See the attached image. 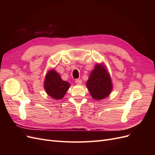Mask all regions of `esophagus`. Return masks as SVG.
<instances>
[{
  "label": "esophagus",
  "mask_w": 155,
  "mask_h": 155,
  "mask_svg": "<svg viewBox=\"0 0 155 155\" xmlns=\"http://www.w3.org/2000/svg\"><path fill=\"white\" fill-rule=\"evenodd\" d=\"M75 83L78 84V85H81V84L82 83V80L80 79H77L75 80Z\"/></svg>",
  "instance_id": "esophagus-1"
}]
</instances>
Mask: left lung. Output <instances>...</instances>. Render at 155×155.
Segmentation results:
<instances>
[{"label": "left lung", "instance_id": "8db88e82", "mask_svg": "<svg viewBox=\"0 0 155 155\" xmlns=\"http://www.w3.org/2000/svg\"><path fill=\"white\" fill-rule=\"evenodd\" d=\"M87 87L92 97L95 100H101L109 95L112 88L110 75L103 64H96L88 80Z\"/></svg>", "mask_w": 155, "mask_h": 155}]
</instances>
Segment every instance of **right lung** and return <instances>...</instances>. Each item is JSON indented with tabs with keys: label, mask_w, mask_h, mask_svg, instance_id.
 <instances>
[{
	"label": "right lung",
	"mask_w": 155,
	"mask_h": 155,
	"mask_svg": "<svg viewBox=\"0 0 155 155\" xmlns=\"http://www.w3.org/2000/svg\"><path fill=\"white\" fill-rule=\"evenodd\" d=\"M45 91L48 94L55 100L63 97L70 87V84L63 81L59 74L51 70L46 74L44 83Z\"/></svg>",
	"instance_id": "obj_1"
}]
</instances>
